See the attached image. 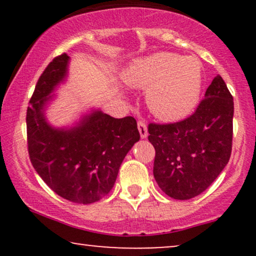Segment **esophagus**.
Instances as JSON below:
<instances>
[{
	"label": "esophagus",
	"mask_w": 256,
	"mask_h": 256,
	"mask_svg": "<svg viewBox=\"0 0 256 256\" xmlns=\"http://www.w3.org/2000/svg\"><path fill=\"white\" fill-rule=\"evenodd\" d=\"M138 132L140 135H141V138H146L148 136V129H146V124L143 120H140L138 122Z\"/></svg>",
	"instance_id": "34e87169"
}]
</instances>
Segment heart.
<instances>
[{
    "label": "heart",
    "mask_w": 256,
    "mask_h": 256,
    "mask_svg": "<svg viewBox=\"0 0 256 256\" xmlns=\"http://www.w3.org/2000/svg\"><path fill=\"white\" fill-rule=\"evenodd\" d=\"M124 79L135 88H149L146 102L156 118L176 122L188 116L197 107L202 66L194 57L164 52L132 62Z\"/></svg>",
    "instance_id": "b5f03b06"
}]
</instances>
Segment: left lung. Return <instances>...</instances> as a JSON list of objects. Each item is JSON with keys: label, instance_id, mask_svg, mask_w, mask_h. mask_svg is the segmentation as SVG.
<instances>
[{"label": "left lung", "instance_id": "1", "mask_svg": "<svg viewBox=\"0 0 256 256\" xmlns=\"http://www.w3.org/2000/svg\"><path fill=\"white\" fill-rule=\"evenodd\" d=\"M233 96L219 74L190 116L174 124H149L155 148L154 177L164 194L186 200L204 192L232 152Z\"/></svg>", "mask_w": 256, "mask_h": 256}]
</instances>
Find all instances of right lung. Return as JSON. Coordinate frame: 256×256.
Segmentation results:
<instances>
[{"mask_svg": "<svg viewBox=\"0 0 256 256\" xmlns=\"http://www.w3.org/2000/svg\"><path fill=\"white\" fill-rule=\"evenodd\" d=\"M70 57L62 54L44 70L26 110L28 150L34 170L56 194L70 202L90 204L114 186L122 160L140 140L132 116L112 118L101 110L84 115L70 128H54L45 108L68 76Z\"/></svg>", "mask_w": 256, "mask_h": 256, "instance_id": "add662e5", "label": "right lung"}]
</instances>
